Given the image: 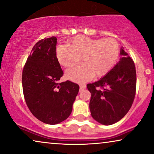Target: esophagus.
Segmentation results:
<instances>
[{
  "mask_svg": "<svg viewBox=\"0 0 154 154\" xmlns=\"http://www.w3.org/2000/svg\"><path fill=\"white\" fill-rule=\"evenodd\" d=\"M85 88H86V85H85V84H81L80 85V92L82 91L83 90H84Z\"/></svg>",
  "mask_w": 154,
  "mask_h": 154,
  "instance_id": "esophagus-1",
  "label": "esophagus"
}]
</instances>
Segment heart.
Wrapping results in <instances>:
<instances>
[{
    "instance_id": "1",
    "label": "heart",
    "mask_w": 154,
    "mask_h": 154,
    "mask_svg": "<svg viewBox=\"0 0 154 154\" xmlns=\"http://www.w3.org/2000/svg\"><path fill=\"white\" fill-rule=\"evenodd\" d=\"M120 47L115 39L94 38L79 35L68 41V45H58L56 57L60 65L71 67L80 60L82 63L66 72L68 79L84 82L93 76L106 75L119 60Z\"/></svg>"
}]
</instances>
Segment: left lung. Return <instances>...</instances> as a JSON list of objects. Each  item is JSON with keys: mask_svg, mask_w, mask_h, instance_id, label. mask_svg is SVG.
Masks as SVG:
<instances>
[{"mask_svg": "<svg viewBox=\"0 0 154 154\" xmlns=\"http://www.w3.org/2000/svg\"><path fill=\"white\" fill-rule=\"evenodd\" d=\"M122 57L109 73L87 84L91 94L89 108L92 117L106 126L120 121L131 107L136 94V73L132 58L121 48Z\"/></svg>", "mask_w": 154, "mask_h": 154, "instance_id": "8db88e82", "label": "left lung"}]
</instances>
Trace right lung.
<instances>
[{"instance_id": "obj_1", "label": "right lung", "mask_w": 154, "mask_h": 154, "mask_svg": "<svg viewBox=\"0 0 154 154\" xmlns=\"http://www.w3.org/2000/svg\"><path fill=\"white\" fill-rule=\"evenodd\" d=\"M57 38H45L35 43L22 73L26 103L34 116L47 124H58L71 113L79 86L58 83L63 75L56 57Z\"/></svg>"}]
</instances>
